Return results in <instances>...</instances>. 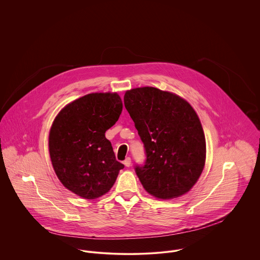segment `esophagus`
<instances>
[{
	"label": "esophagus",
	"mask_w": 260,
	"mask_h": 260,
	"mask_svg": "<svg viewBox=\"0 0 260 260\" xmlns=\"http://www.w3.org/2000/svg\"><path fill=\"white\" fill-rule=\"evenodd\" d=\"M124 165H125L126 167H130V166H131V158H130V157H127V158L125 159Z\"/></svg>",
	"instance_id": "34e87169"
}]
</instances>
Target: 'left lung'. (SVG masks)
<instances>
[{
    "label": "left lung",
    "mask_w": 260,
    "mask_h": 260,
    "mask_svg": "<svg viewBox=\"0 0 260 260\" xmlns=\"http://www.w3.org/2000/svg\"><path fill=\"white\" fill-rule=\"evenodd\" d=\"M124 105L146 150V164L135 168L150 195L172 199L198 181L206 160L200 119L184 98L154 87L127 90Z\"/></svg>",
    "instance_id": "8db88e82"
}]
</instances>
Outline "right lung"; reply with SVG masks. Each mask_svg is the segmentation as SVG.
<instances>
[{
    "mask_svg": "<svg viewBox=\"0 0 260 260\" xmlns=\"http://www.w3.org/2000/svg\"><path fill=\"white\" fill-rule=\"evenodd\" d=\"M122 108L118 93L97 92L70 102L55 117L48 140L51 162L60 182L77 196L101 197L124 168L105 137Z\"/></svg>",
    "mask_w": 260,
    "mask_h": 260,
    "instance_id": "1",
    "label": "right lung"
}]
</instances>
